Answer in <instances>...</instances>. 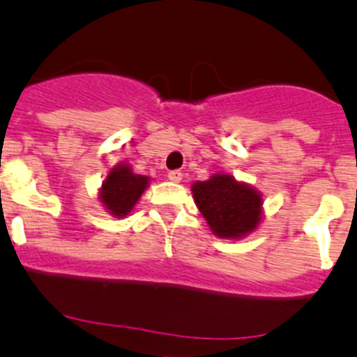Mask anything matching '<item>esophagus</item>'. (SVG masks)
I'll return each instance as SVG.
<instances>
[{
    "label": "esophagus",
    "mask_w": 357,
    "mask_h": 357,
    "mask_svg": "<svg viewBox=\"0 0 357 357\" xmlns=\"http://www.w3.org/2000/svg\"><path fill=\"white\" fill-rule=\"evenodd\" d=\"M167 178H169V181H172V183H179L183 179V174L179 171H171L167 174Z\"/></svg>",
    "instance_id": "esophagus-1"
}]
</instances>
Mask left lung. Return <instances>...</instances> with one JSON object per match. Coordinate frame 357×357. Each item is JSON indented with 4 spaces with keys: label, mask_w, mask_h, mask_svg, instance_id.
Returning <instances> with one entry per match:
<instances>
[{
    "label": "left lung",
    "mask_w": 357,
    "mask_h": 357,
    "mask_svg": "<svg viewBox=\"0 0 357 357\" xmlns=\"http://www.w3.org/2000/svg\"><path fill=\"white\" fill-rule=\"evenodd\" d=\"M192 195L211 231L220 238L238 241L252 234L263 220L261 193L228 172L195 181Z\"/></svg>",
    "instance_id": "1"
}]
</instances>
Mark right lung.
<instances>
[{
  "mask_svg": "<svg viewBox=\"0 0 357 357\" xmlns=\"http://www.w3.org/2000/svg\"><path fill=\"white\" fill-rule=\"evenodd\" d=\"M150 186V176L136 174L132 165L119 162L109 169L108 176L99 188V202L113 218L129 216L130 211Z\"/></svg>",
  "mask_w": 357,
  "mask_h": 357,
  "instance_id": "1",
  "label": "right lung"
}]
</instances>
